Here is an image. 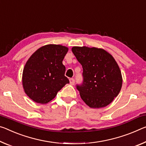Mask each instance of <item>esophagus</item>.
I'll return each mask as SVG.
<instances>
[{
	"label": "esophagus",
	"instance_id": "34e87169",
	"mask_svg": "<svg viewBox=\"0 0 146 146\" xmlns=\"http://www.w3.org/2000/svg\"><path fill=\"white\" fill-rule=\"evenodd\" d=\"M69 82H70V84L71 85H73L74 84H75V79H74V78H70V79H69Z\"/></svg>",
	"mask_w": 146,
	"mask_h": 146
}]
</instances>
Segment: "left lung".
I'll return each instance as SVG.
<instances>
[{"instance_id":"obj_1","label":"left lung","mask_w":146,"mask_h":146,"mask_svg":"<svg viewBox=\"0 0 146 146\" xmlns=\"http://www.w3.org/2000/svg\"><path fill=\"white\" fill-rule=\"evenodd\" d=\"M72 52L82 65L83 82L77 85L80 98L91 108L112 103L122 86V76L113 56L103 48L73 47Z\"/></svg>"}]
</instances>
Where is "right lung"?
I'll use <instances>...</instances> for the list:
<instances>
[{
  "label": "right lung",
  "instance_id": "1",
  "mask_svg": "<svg viewBox=\"0 0 146 146\" xmlns=\"http://www.w3.org/2000/svg\"><path fill=\"white\" fill-rule=\"evenodd\" d=\"M68 51L65 46L49 44L38 48L28 60L23 69V86L34 102L48 103L69 83L62 64Z\"/></svg>",
  "mask_w": 146,
  "mask_h": 146
}]
</instances>
